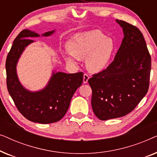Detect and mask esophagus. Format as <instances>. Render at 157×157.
<instances>
[{
    "instance_id": "34e87169",
    "label": "esophagus",
    "mask_w": 157,
    "mask_h": 157,
    "mask_svg": "<svg viewBox=\"0 0 157 157\" xmlns=\"http://www.w3.org/2000/svg\"><path fill=\"white\" fill-rule=\"evenodd\" d=\"M89 78V76H88V74H83V83H86L88 82Z\"/></svg>"
}]
</instances>
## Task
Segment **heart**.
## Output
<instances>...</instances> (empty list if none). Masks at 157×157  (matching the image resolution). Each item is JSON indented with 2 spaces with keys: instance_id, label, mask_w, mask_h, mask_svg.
Here are the masks:
<instances>
[{
  "instance_id": "obj_1",
  "label": "heart",
  "mask_w": 157,
  "mask_h": 157,
  "mask_svg": "<svg viewBox=\"0 0 157 157\" xmlns=\"http://www.w3.org/2000/svg\"><path fill=\"white\" fill-rule=\"evenodd\" d=\"M115 48L114 41L100 31H91L74 36L68 44L70 54L66 61L76 63L77 59L86 57V66L91 73H98L108 66Z\"/></svg>"
}]
</instances>
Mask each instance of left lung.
Instances as JSON below:
<instances>
[{
    "instance_id": "8db88e82",
    "label": "left lung",
    "mask_w": 157,
    "mask_h": 157,
    "mask_svg": "<svg viewBox=\"0 0 157 157\" xmlns=\"http://www.w3.org/2000/svg\"><path fill=\"white\" fill-rule=\"evenodd\" d=\"M124 37L110 65L89 79L91 106L100 120L124 117L135 109L147 94L151 71V56L138 28L116 20Z\"/></svg>"
}]
</instances>
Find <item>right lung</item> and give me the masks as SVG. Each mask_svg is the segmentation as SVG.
<instances>
[{
  "mask_svg": "<svg viewBox=\"0 0 157 157\" xmlns=\"http://www.w3.org/2000/svg\"><path fill=\"white\" fill-rule=\"evenodd\" d=\"M55 30L42 34L49 36ZM36 32L25 29L15 38L6 62V83L8 93L18 110L29 121L39 124L59 121L66 114L75 91L83 82V74H66L53 71L48 84L38 91H31L19 81L16 66L25 48L39 37Z\"/></svg>",
  "mask_w": 157,
  "mask_h": 157,
  "instance_id": "1",
  "label": "right lung"
}]
</instances>
